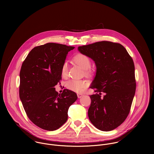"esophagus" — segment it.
Here are the masks:
<instances>
[{"instance_id":"obj_1","label":"esophagus","mask_w":154,"mask_h":154,"mask_svg":"<svg viewBox=\"0 0 154 154\" xmlns=\"http://www.w3.org/2000/svg\"><path fill=\"white\" fill-rule=\"evenodd\" d=\"M77 95H78V98H81L82 97L84 96V95L82 94H77Z\"/></svg>"}]
</instances>
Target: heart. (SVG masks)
<instances>
[{"mask_svg": "<svg viewBox=\"0 0 154 154\" xmlns=\"http://www.w3.org/2000/svg\"><path fill=\"white\" fill-rule=\"evenodd\" d=\"M73 61L80 66L82 69L85 70L86 73L89 72L91 66V61L89 57L84 54H78L73 57ZM68 74V65L65 62L62 67V75L65 78ZM88 82L87 81L80 80L77 79H71L66 82V88L72 91L81 92L88 86Z\"/></svg>", "mask_w": 154, "mask_h": 154, "instance_id": "b5f03b06", "label": "heart"}]
</instances>
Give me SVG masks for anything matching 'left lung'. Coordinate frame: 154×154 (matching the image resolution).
Segmentation results:
<instances>
[{
    "label": "left lung",
    "mask_w": 154,
    "mask_h": 154,
    "mask_svg": "<svg viewBox=\"0 0 154 154\" xmlns=\"http://www.w3.org/2000/svg\"><path fill=\"white\" fill-rule=\"evenodd\" d=\"M91 58L96 73L90 88L88 117L98 129L108 132L119 126L128 117L136 91L134 65L126 49L120 44L103 41L78 47ZM105 95L101 97V93Z\"/></svg>",
    "instance_id": "8db88e82"
}]
</instances>
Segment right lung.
I'll return each instance as SVG.
<instances>
[{"label":"right lung","mask_w":154,"mask_h":154,"mask_svg":"<svg viewBox=\"0 0 154 154\" xmlns=\"http://www.w3.org/2000/svg\"><path fill=\"white\" fill-rule=\"evenodd\" d=\"M75 47L49 43L34 47L21 66L20 97L29 120L49 131L60 128L67 120L69 107L76 94L69 89L59 94L54 87L62 79V67Z\"/></svg>","instance_id":"add662e5"}]
</instances>
